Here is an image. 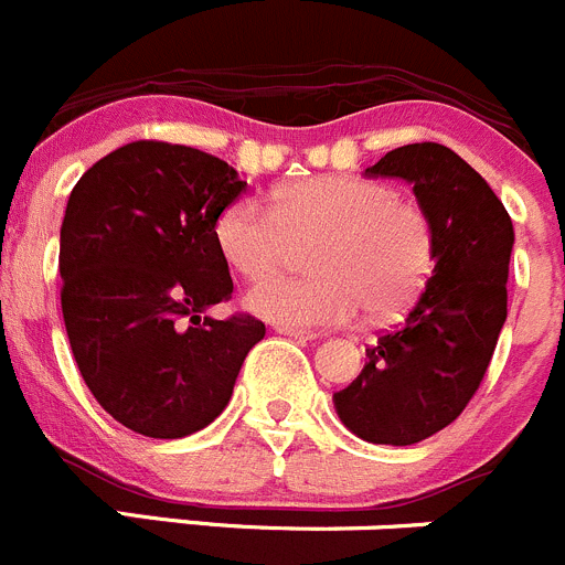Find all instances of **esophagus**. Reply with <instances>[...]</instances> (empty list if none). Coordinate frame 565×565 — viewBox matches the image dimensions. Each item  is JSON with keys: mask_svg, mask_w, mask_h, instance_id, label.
I'll use <instances>...</instances> for the list:
<instances>
[{"mask_svg": "<svg viewBox=\"0 0 565 565\" xmlns=\"http://www.w3.org/2000/svg\"><path fill=\"white\" fill-rule=\"evenodd\" d=\"M279 335H288L294 341H313L316 332L313 330H299V327H277Z\"/></svg>", "mask_w": 565, "mask_h": 565, "instance_id": "obj_1", "label": "esophagus"}]
</instances>
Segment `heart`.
<instances>
[{"label":"heart","mask_w":565,"mask_h":565,"mask_svg":"<svg viewBox=\"0 0 565 565\" xmlns=\"http://www.w3.org/2000/svg\"><path fill=\"white\" fill-rule=\"evenodd\" d=\"M218 255L246 279L286 266L294 246H308L310 277L263 279L244 305L277 327L349 324L363 310L374 319L416 299L433 268L435 238L427 213L402 202L385 182L360 177H305L279 185L263 207L238 199L213 227Z\"/></svg>","instance_id":"heart-1"}]
</instances>
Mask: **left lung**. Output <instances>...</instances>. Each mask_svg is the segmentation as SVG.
I'll list each match as a JSON object with an SVG mask.
<instances>
[{"label": "left lung", "instance_id": "obj_1", "mask_svg": "<svg viewBox=\"0 0 565 565\" xmlns=\"http://www.w3.org/2000/svg\"><path fill=\"white\" fill-rule=\"evenodd\" d=\"M411 182L433 224V271L405 319L366 349V366L332 394L338 418L369 444L411 447L463 413L508 319L513 222L452 149L407 143L366 169Z\"/></svg>", "mask_w": 565, "mask_h": 565}]
</instances>
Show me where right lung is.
<instances>
[{
	"mask_svg": "<svg viewBox=\"0 0 565 565\" xmlns=\"http://www.w3.org/2000/svg\"><path fill=\"white\" fill-rule=\"evenodd\" d=\"M246 182L224 160L136 141L90 166L61 227L63 321L85 385L118 424L185 438L227 407L263 321H218L233 294L213 227Z\"/></svg>",
	"mask_w": 565,
	"mask_h": 565,
	"instance_id": "add662e5",
	"label": "right lung"
}]
</instances>
